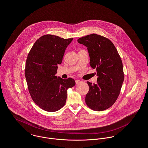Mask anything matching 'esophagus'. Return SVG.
Instances as JSON below:
<instances>
[{
    "label": "esophagus",
    "instance_id": "obj_1",
    "mask_svg": "<svg viewBox=\"0 0 148 148\" xmlns=\"http://www.w3.org/2000/svg\"><path fill=\"white\" fill-rule=\"evenodd\" d=\"M82 82V81L81 80H75V83H76V84H79Z\"/></svg>",
    "mask_w": 148,
    "mask_h": 148
}]
</instances>
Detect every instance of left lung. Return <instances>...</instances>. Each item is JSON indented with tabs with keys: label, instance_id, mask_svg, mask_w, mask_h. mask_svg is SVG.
<instances>
[{
	"label": "left lung",
	"instance_id": "1",
	"mask_svg": "<svg viewBox=\"0 0 148 148\" xmlns=\"http://www.w3.org/2000/svg\"><path fill=\"white\" fill-rule=\"evenodd\" d=\"M77 41L87 47L90 65L98 76L96 84L87 82L90 90L86 103L93 110H105L116 101L122 88L124 73L121 58L114 44L101 35L90 34Z\"/></svg>",
	"mask_w": 148,
	"mask_h": 148
}]
</instances>
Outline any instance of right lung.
I'll return each mask as SVG.
<instances>
[{"label": "right lung", "mask_w": 148, "mask_h": 148, "mask_svg": "<svg viewBox=\"0 0 148 148\" xmlns=\"http://www.w3.org/2000/svg\"><path fill=\"white\" fill-rule=\"evenodd\" d=\"M73 39L43 35L35 42L27 57L25 74L30 95L33 101L47 112L61 109L66 103L67 90L75 85L73 78L64 79L55 75Z\"/></svg>", "instance_id": "right-lung-1"}]
</instances>
